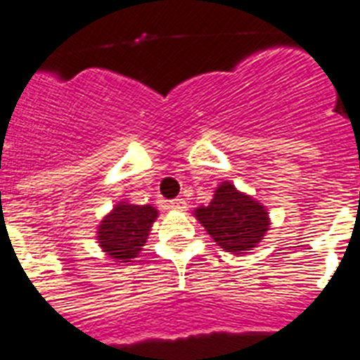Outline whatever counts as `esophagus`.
Wrapping results in <instances>:
<instances>
[{
	"label": "esophagus",
	"mask_w": 360,
	"mask_h": 360,
	"mask_svg": "<svg viewBox=\"0 0 360 360\" xmlns=\"http://www.w3.org/2000/svg\"><path fill=\"white\" fill-rule=\"evenodd\" d=\"M168 208H170V210H184V208H186V202H184V199L177 197V199H174V200H170V202H168Z\"/></svg>",
	"instance_id": "esophagus-1"
}]
</instances>
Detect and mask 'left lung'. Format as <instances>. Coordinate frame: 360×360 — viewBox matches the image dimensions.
<instances>
[{"label":"left lung","instance_id":"left-lung-1","mask_svg":"<svg viewBox=\"0 0 360 360\" xmlns=\"http://www.w3.org/2000/svg\"><path fill=\"white\" fill-rule=\"evenodd\" d=\"M195 217L213 240L231 255H244L255 248L269 229L267 210L229 183L220 184L212 202L197 208Z\"/></svg>","mask_w":360,"mask_h":360}]
</instances>
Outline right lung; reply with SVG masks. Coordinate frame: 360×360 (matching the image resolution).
<instances>
[{"label": "right lung", "instance_id": "1", "mask_svg": "<svg viewBox=\"0 0 360 360\" xmlns=\"http://www.w3.org/2000/svg\"><path fill=\"white\" fill-rule=\"evenodd\" d=\"M158 210L150 204H116L98 228L100 245L115 260L131 262L147 242Z\"/></svg>", "mask_w": 360, "mask_h": 360}]
</instances>
